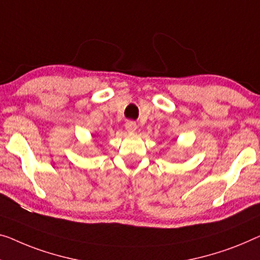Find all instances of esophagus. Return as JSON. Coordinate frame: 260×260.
Segmentation results:
<instances>
[{
  "label": "esophagus",
  "mask_w": 260,
  "mask_h": 260,
  "mask_svg": "<svg viewBox=\"0 0 260 260\" xmlns=\"http://www.w3.org/2000/svg\"><path fill=\"white\" fill-rule=\"evenodd\" d=\"M125 128H126V131L128 132V133H134L135 131H137V128H138V126H137V123H135V121H127L126 123H125Z\"/></svg>",
  "instance_id": "obj_1"
}]
</instances>
